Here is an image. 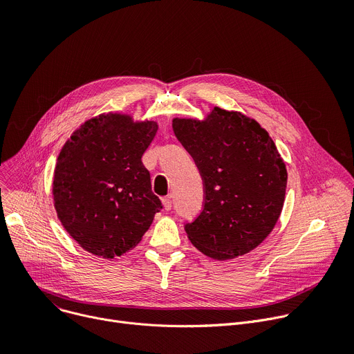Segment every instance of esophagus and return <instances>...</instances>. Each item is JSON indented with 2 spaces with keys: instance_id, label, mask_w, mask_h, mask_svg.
<instances>
[{
  "instance_id": "34e87169",
  "label": "esophagus",
  "mask_w": 354,
  "mask_h": 354,
  "mask_svg": "<svg viewBox=\"0 0 354 354\" xmlns=\"http://www.w3.org/2000/svg\"><path fill=\"white\" fill-rule=\"evenodd\" d=\"M163 205H165V209H166V211H170L171 207H173L171 197H165V198H163Z\"/></svg>"
}]
</instances>
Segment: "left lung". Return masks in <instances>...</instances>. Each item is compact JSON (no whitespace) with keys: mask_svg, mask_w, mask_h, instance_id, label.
<instances>
[{"mask_svg":"<svg viewBox=\"0 0 354 354\" xmlns=\"http://www.w3.org/2000/svg\"><path fill=\"white\" fill-rule=\"evenodd\" d=\"M173 131L204 184L203 211L184 225L191 243L216 260L257 248L279 221L287 187L286 165L268 133L221 108L203 122L174 120Z\"/></svg>","mask_w":354,"mask_h":354,"instance_id":"1","label":"left lung"}]
</instances>
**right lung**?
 <instances>
[{"mask_svg":"<svg viewBox=\"0 0 354 354\" xmlns=\"http://www.w3.org/2000/svg\"><path fill=\"white\" fill-rule=\"evenodd\" d=\"M157 124L100 115L66 142L57 157L53 200L70 236L87 252L113 259L135 248L163 208L142 156Z\"/></svg>","mask_w":354,"mask_h":354,"instance_id":"obj_1","label":"right lung"}]
</instances>
